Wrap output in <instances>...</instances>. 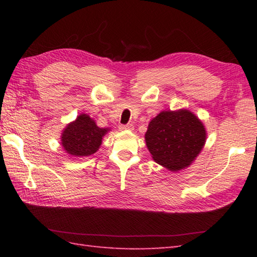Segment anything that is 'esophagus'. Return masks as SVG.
Masks as SVG:
<instances>
[{
  "label": "esophagus",
  "mask_w": 257,
  "mask_h": 257,
  "mask_svg": "<svg viewBox=\"0 0 257 257\" xmlns=\"http://www.w3.org/2000/svg\"><path fill=\"white\" fill-rule=\"evenodd\" d=\"M119 130H121V132H123V130H130V132H132V130H134V124H120Z\"/></svg>",
  "instance_id": "34e87169"
}]
</instances>
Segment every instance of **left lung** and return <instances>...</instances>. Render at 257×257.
Segmentation results:
<instances>
[{"mask_svg":"<svg viewBox=\"0 0 257 257\" xmlns=\"http://www.w3.org/2000/svg\"><path fill=\"white\" fill-rule=\"evenodd\" d=\"M145 140L158 165L178 172L192 165L200 155L206 141V129L188 109L163 110L151 119Z\"/></svg>","mask_w":257,"mask_h":257,"instance_id":"8db88e82","label":"left lung"}]
</instances>
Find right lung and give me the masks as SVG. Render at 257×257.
I'll return each instance as SVG.
<instances>
[{
    "instance_id": "1",
    "label": "right lung",
    "mask_w": 257,
    "mask_h": 257,
    "mask_svg": "<svg viewBox=\"0 0 257 257\" xmlns=\"http://www.w3.org/2000/svg\"><path fill=\"white\" fill-rule=\"evenodd\" d=\"M109 132L110 128L98 127L89 114L80 113L63 129L61 144L69 156L88 157L100 148L102 138Z\"/></svg>"
}]
</instances>
